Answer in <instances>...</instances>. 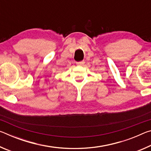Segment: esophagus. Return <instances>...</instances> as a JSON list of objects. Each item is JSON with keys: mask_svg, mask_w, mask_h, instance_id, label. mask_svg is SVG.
I'll list each match as a JSON object with an SVG mask.
<instances>
[{"mask_svg": "<svg viewBox=\"0 0 151 151\" xmlns=\"http://www.w3.org/2000/svg\"><path fill=\"white\" fill-rule=\"evenodd\" d=\"M84 64H85V61H84V60L76 63V65H83Z\"/></svg>", "mask_w": 151, "mask_h": 151, "instance_id": "obj_1", "label": "esophagus"}]
</instances>
